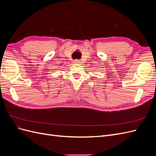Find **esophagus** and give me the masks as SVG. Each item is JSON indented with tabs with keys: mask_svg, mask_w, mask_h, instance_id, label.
Instances as JSON below:
<instances>
[{
	"mask_svg": "<svg viewBox=\"0 0 156 156\" xmlns=\"http://www.w3.org/2000/svg\"><path fill=\"white\" fill-rule=\"evenodd\" d=\"M73 63H75V64H80V63H81V62H80V61L79 60H77V59H75L73 61Z\"/></svg>",
	"mask_w": 156,
	"mask_h": 156,
	"instance_id": "obj_1",
	"label": "esophagus"
}]
</instances>
